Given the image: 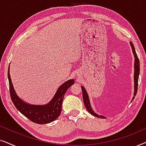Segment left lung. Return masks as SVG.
<instances>
[{
    "label": "left lung",
    "instance_id": "1",
    "mask_svg": "<svg viewBox=\"0 0 146 146\" xmlns=\"http://www.w3.org/2000/svg\"><path fill=\"white\" fill-rule=\"evenodd\" d=\"M130 45L131 46V49H132L133 53L134 54V57H135V62H134V96H133L132 100L134 99L135 96L137 94V86H138V78H139V61L138 59V57H137V54L135 52V48L134 46L131 42H130ZM82 90V96H83V100H84V104L86 108L88 111H89L90 113H91L92 115H94V116L97 117H100V118H105L104 116L103 115H98L97 113H94V111H93V110L92 109L91 106H90V100H89V98H88V95L86 91V90L84 89V88L83 86H81Z\"/></svg>",
    "mask_w": 146,
    "mask_h": 146
}]
</instances>
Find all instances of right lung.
Wrapping results in <instances>:
<instances>
[{"label": "right lung", "mask_w": 146, "mask_h": 146, "mask_svg": "<svg viewBox=\"0 0 146 146\" xmlns=\"http://www.w3.org/2000/svg\"><path fill=\"white\" fill-rule=\"evenodd\" d=\"M8 78L9 82L10 94L14 105L22 114L25 115L34 123L38 124L52 122L59 116L61 113L62 104L66 92L70 87V86L74 83L73 79L66 81L58 88L54 96L48 104L43 106H38L29 104L22 101V100L18 97L12 84L9 73V67L8 71Z\"/></svg>", "instance_id": "1"}]
</instances>
